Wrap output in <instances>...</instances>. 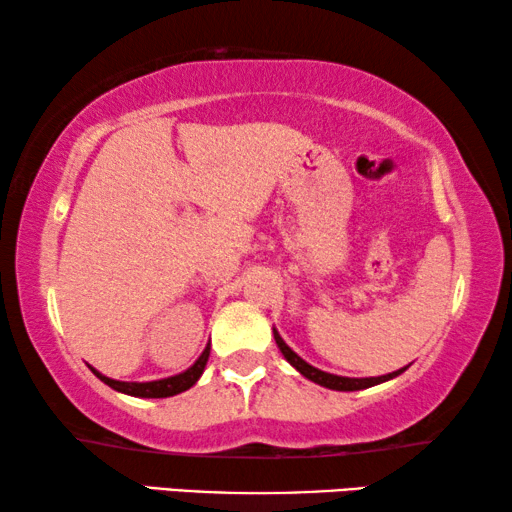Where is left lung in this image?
<instances>
[{
  "label": "left lung",
  "mask_w": 512,
  "mask_h": 512,
  "mask_svg": "<svg viewBox=\"0 0 512 512\" xmlns=\"http://www.w3.org/2000/svg\"><path fill=\"white\" fill-rule=\"evenodd\" d=\"M272 333H275V342L279 347V352L284 354V359L291 363L293 368L298 370L300 375H305L307 380H312L314 384H321V387L326 389H335V391H359V389H368V387H375V384H382L387 380H394V377H398L401 373H405L408 370V366L401 368V370H394V373L389 375H380V377H342V375H333V373H324V370L314 368L310 366V363L300 359V356L293 352V349L286 345V342L282 340V335H279L275 328H272Z\"/></svg>",
  "instance_id": "8db88e82"
}]
</instances>
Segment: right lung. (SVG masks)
Instances as JSON below:
<instances>
[{
    "label": "right lung",
    "mask_w": 512,
    "mask_h": 512,
    "mask_svg": "<svg viewBox=\"0 0 512 512\" xmlns=\"http://www.w3.org/2000/svg\"><path fill=\"white\" fill-rule=\"evenodd\" d=\"M207 359H209V345L205 347V352L200 354V359L193 363L191 368L184 370V373L179 375H172V377H165V380H153V382H121V380H111V377L102 375L100 370H95L90 366V370L100 377L104 384H109L111 389L121 391V394H128V396H137V398H167V396H177L181 391L191 389L195 382L200 380L202 370L207 366Z\"/></svg>",
    "instance_id": "right-lung-1"
}]
</instances>
